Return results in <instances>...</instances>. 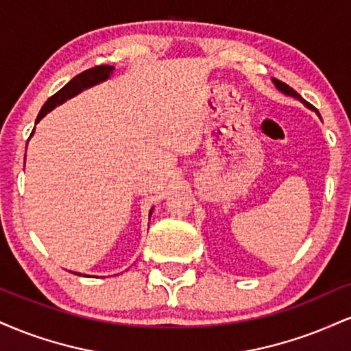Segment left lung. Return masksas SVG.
I'll return each mask as SVG.
<instances>
[{"label":"left lung","mask_w":351,"mask_h":351,"mask_svg":"<svg viewBox=\"0 0 351 351\" xmlns=\"http://www.w3.org/2000/svg\"><path fill=\"white\" fill-rule=\"evenodd\" d=\"M272 82H274V86H276V87H277V90H279V92H282V94H285V95H291V97H293V99H297V100H300V102H302V104H304V106H305V107H307V108H310V110H313V112H315V114H317L318 117H320V114H318V112H317V108H315V107H312V106H310V104H308V102H305V100H304V99H302V97H300V95H299V94H297V92H295V90H293V88H292V87H289V86H287V84L280 82V80H277V79H272Z\"/></svg>","instance_id":"1"}]
</instances>
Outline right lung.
<instances>
[{"label":"right lung","instance_id":"right-lung-1","mask_svg":"<svg viewBox=\"0 0 351 351\" xmlns=\"http://www.w3.org/2000/svg\"><path fill=\"white\" fill-rule=\"evenodd\" d=\"M114 69L115 67H112V66H97V67H92V69L80 72L79 75H75L74 79H71L66 86L60 88L59 92H56L52 97L47 99V102L44 104L41 112H39L38 119H36V123H38L43 117H46L47 114H49L52 108L60 106V104H64L66 100L75 97V95L80 94L82 90H86V88L97 86V84H100V82H106V80L110 79V75L114 74ZM33 134H34V130H33ZM152 213H153V208L150 209V215L148 216H152ZM72 274L82 276L80 272H72Z\"/></svg>","mask_w":351,"mask_h":351}]
</instances>
